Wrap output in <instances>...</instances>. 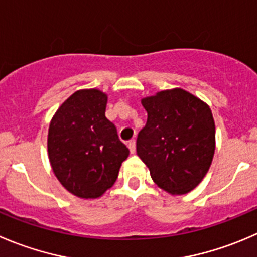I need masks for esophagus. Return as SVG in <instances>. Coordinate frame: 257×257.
<instances>
[{"label": "esophagus", "instance_id": "esophagus-1", "mask_svg": "<svg viewBox=\"0 0 257 257\" xmlns=\"http://www.w3.org/2000/svg\"><path fill=\"white\" fill-rule=\"evenodd\" d=\"M128 148L131 151V153H136V141L134 139H131L128 142Z\"/></svg>", "mask_w": 257, "mask_h": 257}]
</instances>
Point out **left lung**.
<instances>
[{
    "mask_svg": "<svg viewBox=\"0 0 257 257\" xmlns=\"http://www.w3.org/2000/svg\"><path fill=\"white\" fill-rule=\"evenodd\" d=\"M148 113L137 138V154L154 183L171 195L196 188L215 154L216 128L210 106L183 89L142 99Z\"/></svg>",
    "mask_w": 257,
    "mask_h": 257,
    "instance_id": "1",
    "label": "left lung"
}]
</instances>
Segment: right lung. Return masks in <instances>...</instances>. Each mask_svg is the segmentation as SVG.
<instances>
[{
	"mask_svg": "<svg viewBox=\"0 0 257 257\" xmlns=\"http://www.w3.org/2000/svg\"><path fill=\"white\" fill-rule=\"evenodd\" d=\"M108 95L83 89L52 116L47 136L50 164L60 183L80 198H98L118 178L129 149L105 116Z\"/></svg>",
	"mask_w": 257,
	"mask_h": 257,
	"instance_id": "obj_1",
	"label": "right lung"
}]
</instances>
